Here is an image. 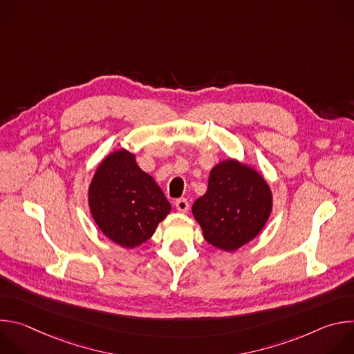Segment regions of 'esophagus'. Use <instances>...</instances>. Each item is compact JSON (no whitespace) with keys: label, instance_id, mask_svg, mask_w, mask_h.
Listing matches in <instances>:
<instances>
[{"label":"esophagus","instance_id":"34e87169","mask_svg":"<svg viewBox=\"0 0 354 354\" xmlns=\"http://www.w3.org/2000/svg\"><path fill=\"white\" fill-rule=\"evenodd\" d=\"M175 207L178 209V212L186 213L189 210V201L186 198H178L175 201Z\"/></svg>","mask_w":354,"mask_h":354}]
</instances>
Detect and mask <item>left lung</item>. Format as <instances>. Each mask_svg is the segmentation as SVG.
Returning a JSON list of instances; mask_svg holds the SVG:
<instances>
[{"label":"left lung","mask_w":354,"mask_h":354,"mask_svg":"<svg viewBox=\"0 0 354 354\" xmlns=\"http://www.w3.org/2000/svg\"><path fill=\"white\" fill-rule=\"evenodd\" d=\"M272 209L273 193L263 175L228 158L212 168L207 192L194 201L192 213L210 245L235 252L261 234Z\"/></svg>","instance_id":"8db88e82"}]
</instances>
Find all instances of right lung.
<instances>
[{"mask_svg":"<svg viewBox=\"0 0 354 354\" xmlns=\"http://www.w3.org/2000/svg\"><path fill=\"white\" fill-rule=\"evenodd\" d=\"M88 205L97 228L127 249L153 236L172 209L156 179L124 148L97 165L88 187Z\"/></svg>","mask_w":354,"mask_h":354,"instance_id":"obj_1","label":"right lung"}]
</instances>
